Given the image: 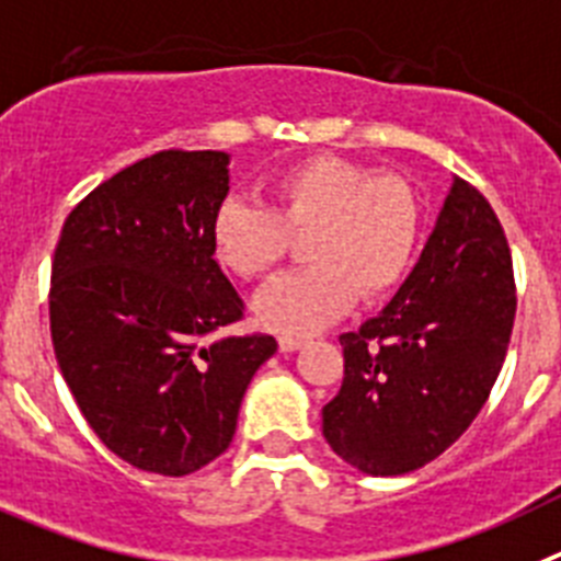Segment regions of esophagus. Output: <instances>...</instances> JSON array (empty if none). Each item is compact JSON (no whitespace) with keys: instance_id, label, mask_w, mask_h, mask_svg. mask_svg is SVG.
Wrapping results in <instances>:
<instances>
[{"instance_id":"esophagus-1","label":"esophagus","mask_w":561,"mask_h":561,"mask_svg":"<svg viewBox=\"0 0 561 561\" xmlns=\"http://www.w3.org/2000/svg\"><path fill=\"white\" fill-rule=\"evenodd\" d=\"M301 346H305V337H299V335H282L279 337L282 352H296V350H301Z\"/></svg>"}]
</instances>
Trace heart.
Here are the masks:
<instances>
[{"label":"heart","mask_w":561,"mask_h":561,"mask_svg":"<svg viewBox=\"0 0 561 561\" xmlns=\"http://www.w3.org/2000/svg\"><path fill=\"white\" fill-rule=\"evenodd\" d=\"M268 206L229 198L209 229L211 254L237 279H262L282 262L287 231H307L310 268L293 271L254 299L262 327L305 335L350 310L357 290L382 299L402 285L422 234V209L397 175L337 159L310 156L276 170Z\"/></svg>","instance_id":"b5f03b06"}]
</instances>
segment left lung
<instances>
[{
  "label": "left lung",
  "mask_w": 561,
  "mask_h": 561,
  "mask_svg": "<svg viewBox=\"0 0 561 561\" xmlns=\"http://www.w3.org/2000/svg\"><path fill=\"white\" fill-rule=\"evenodd\" d=\"M514 274L489 201L453 179L411 276L357 332L341 335L343 386L324 438L366 476H405L478 416L514 327Z\"/></svg>",
  "instance_id": "8db88e82"
}]
</instances>
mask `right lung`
<instances>
[{"instance_id": "obj_1", "label": "right lung", "mask_w": 561, "mask_h": 561, "mask_svg": "<svg viewBox=\"0 0 561 561\" xmlns=\"http://www.w3.org/2000/svg\"><path fill=\"white\" fill-rule=\"evenodd\" d=\"M224 150H161L69 211L53 260L49 330L75 402L130 467L181 478L231 444L271 335L211 332L243 316L215 262L229 195Z\"/></svg>"}]
</instances>
